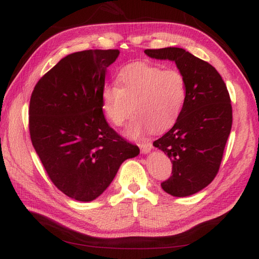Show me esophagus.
<instances>
[{
  "label": "esophagus",
  "mask_w": 259,
  "mask_h": 259,
  "mask_svg": "<svg viewBox=\"0 0 259 259\" xmlns=\"http://www.w3.org/2000/svg\"><path fill=\"white\" fill-rule=\"evenodd\" d=\"M139 147L142 153H148L152 150V145L150 142H142V144L139 145Z\"/></svg>",
  "instance_id": "1"
}]
</instances>
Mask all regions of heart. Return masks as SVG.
<instances>
[{"mask_svg":"<svg viewBox=\"0 0 259 259\" xmlns=\"http://www.w3.org/2000/svg\"><path fill=\"white\" fill-rule=\"evenodd\" d=\"M117 84L102 88V110L114 125H122L134 112L125 131L131 138L149 131L163 133L183 112L187 83L178 70H162L145 62L130 63L119 70Z\"/></svg>","mask_w":259,"mask_h":259,"instance_id":"1","label":"heart"}]
</instances>
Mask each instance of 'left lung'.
Returning <instances> with one entry per match:
<instances>
[{
	"instance_id": "8db88e82",
	"label": "left lung",
	"mask_w": 259,
	"mask_h": 259,
	"mask_svg": "<svg viewBox=\"0 0 259 259\" xmlns=\"http://www.w3.org/2000/svg\"><path fill=\"white\" fill-rule=\"evenodd\" d=\"M148 57L174 61L184 74L187 97L178 121L153 142L172 163L162 189L187 197L211 183L221 167L232 130L233 109L223 78L211 64L180 48L148 49Z\"/></svg>"
}]
</instances>
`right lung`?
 Instances as JSON below:
<instances>
[{"label":"right lung","instance_id":"add662e5","mask_svg":"<svg viewBox=\"0 0 259 259\" xmlns=\"http://www.w3.org/2000/svg\"><path fill=\"white\" fill-rule=\"evenodd\" d=\"M119 50L69 54L38 80L32 92V145L54 186L79 201L106 190L124 160L139 155L107 122L101 106L107 68Z\"/></svg>","mask_w":259,"mask_h":259}]
</instances>
